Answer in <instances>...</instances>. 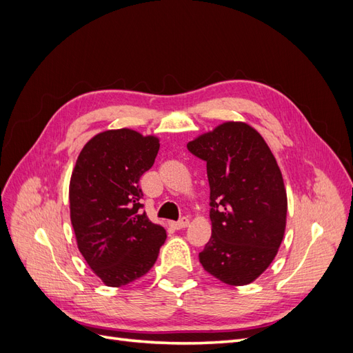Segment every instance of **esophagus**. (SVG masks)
I'll return each mask as SVG.
<instances>
[{
  "instance_id": "esophagus-1",
  "label": "esophagus",
  "mask_w": 353,
  "mask_h": 353,
  "mask_svg": "<svg viewBox=\"0 0 353 353\" xmlns=\"http://www.w3.org/2000/svg\"><path fill=\"white\" fill-rule=\"evenodd\" d=\"M188 223H190V221H188V218H181L179 221H176V222H170V225H172L175 230H183V228H187L188 227Z\"/></svg>"
}]
</instances>
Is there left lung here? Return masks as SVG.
<instances>
[{
  "label": "left lung",
  "instance_id": "obj_1",
  "mask_svg": "<svg viewBox=\"0 0 353 353\" xmlns=\"http://www.w3.org/2000/svg\"><path fill=\"white\" fill-rule=\"evenodd\" d=\"M187 148L206 162L210 187L212 237L200 263L222 283L249 284L271 265L284 237L281 170L262 135L243 122L222 123Z\"/></svg>",
  "mask_w": 353,
  "mask_h": 353
}]
</instances>
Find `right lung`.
<instances>
[{
  "instance_id": "add662e5",
  "label": "right lung",
  "mask_w": 353,
  "mask_h": 353,
  "mask_svg": "<svg viewBox=\"0 0 353 353\" xmlns=\"http://www.w3.org/2000/svg\"><path fill=\"white\" fill-rule=\"evenodd\" d=\"M156 137L122 128L83 145L72 172L70 221L90 268L109 287L140 279L154 265L166 240L147 218L140 178L154 163Z\"/></svg>"
}]
</instances>
